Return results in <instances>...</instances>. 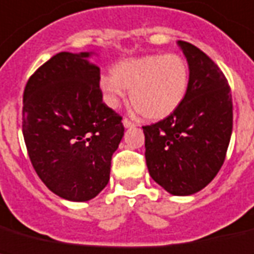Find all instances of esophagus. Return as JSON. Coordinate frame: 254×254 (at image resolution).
I'll use <instances>...</instances> for the list:
<instances>
[{"label":"esophagus","instance_id":"obj_1","mask_svg":"<svg viewBox=\"0 0 254 254\" xmlns=\"http://www.w3.org/2000/svg\"><path fill=\"white\" fill-rule=\"evenodd\" d=\"M123 126H125L126 128H128V127H132V126H135V123L129 121V119H127V118H125V119H123Z\"/></svg>","mask_w":254,"mask_h":254}]
</instances>
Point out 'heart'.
I'll use <instances>...</instances> for the list:
<instances>
[{
	"mask_svg": "<svg viewBox=\"0 0 254 254\" xmlns=\"http://www.w3.org/2000/svg\"><path fill=\"white\" fill-rule=\"evenodd\" d=\"M111 74L99 80L109 106L114 107L129 90V101L141 117L157 121L181 106L188 93L190 69L177 54H153L118 62Z\"/></svg>",
	"mask_w": 254,
	"mask_h": 254,
	"instance_id": "obj_1",
	"label": "heart"
}]
</instances>
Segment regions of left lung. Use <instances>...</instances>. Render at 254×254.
<instances>
[{"mask_svg": "<svg viewBox=\"0 0 254 254\" xmlns=\"http://www.w3.org/2000/svg\"><path fill=\"white\" fill-rule=\"evenodd\" d=\"M190 81L173 114L143 126L151 177L173 195L206 188L226 160L233 125L232 95L224 73L195 46L178 40Z\"/></svg>", "mask_w": 254, "mask_h": 254, "instance_id": "8db88e82", "label": "left lung"}]
</instances>
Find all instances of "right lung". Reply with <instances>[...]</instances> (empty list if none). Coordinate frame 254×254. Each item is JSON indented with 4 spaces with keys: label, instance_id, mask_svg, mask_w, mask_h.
I'll use <instances>...</instances> for the list:
<instances>
[{
    "label": "right lung",
    "instance_id": "1",
    "mask_svg": "<svg viewBox=\"0 0 254 254\" xmlns=\"http://www.w3.org/2000/svg\"><path fill=\"white\" fill-rule=\"evenodd\" d=\"M89 52H60L39 66L23 92L22 132L36 174L56 195L85 202L110 180L125 127L102 102L101 70Z\"/></svg>",
    "mask_w": 254,
    "mask_h": 254
}]
</instances>
